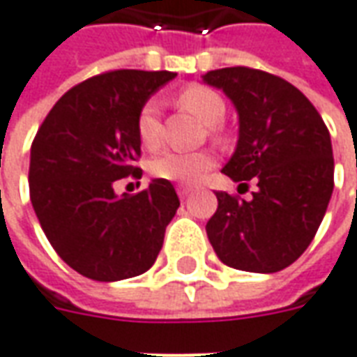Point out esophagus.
I'll return each mask as SVG.
<instances>
[{"label": "esophagus", "mask_w": 357, "mask_h": 357, "mask_svg": "<svg viewBox=\"0 0 357 357\" xmlns=\"http://www.w3.org/2000/svg\"><path fill=\"white\" fill-rule=\"evenodd\" d=\"M176 192H178V196H181V198H186L188 194L192 192V188H190V186H184V184H181V186H176Z\"/></svg>", "instance_id": "34e87169"}]
</instances>
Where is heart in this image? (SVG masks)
<instances>
[{"label": "heart", "mask_w": 357, "mask_h": 357, "mask_svg": "<svg viewBox=\"0 0 357 357\" xmlns=\"http://www.w3.org/2000/svg\"><path fill=\"white\" fill-rule=\"evenodd\" d=\"M178 107L192 112L200 118L206 126H210V136L218 137V124L225 116V100L220 93H215L206 85H188L176 97ZM136 132L142 146L146 149H157L161 144V118L157 100H147L139 108L136 120ZM213 157L208 151H194V153H176L167 151L155 157L149 163V171L157 178L171 181V183H194L210 171Z\"/></svg>", "instance_id": "1"}]
</instances>
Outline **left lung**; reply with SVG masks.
Segmentation results:
<instances>
[{"instance_id": "1", "label": "left lung", "mask_w": 357, "mask_h": 357, "mask_svg": "<svg viewBox=\"0 0 357 357\" xmlns=\"http://www.w3.org/2000/svg\"><path fill=\"white\" fill-rule=\"evenodd\" d=\"M239 114V139L223 173L235 183L255 178L250 200L215 192L218 210L206 233L223 264L272 274L294 264L311 245L334 188L328 128L301 91L252 70L208 71Z\"/></svg>"}]
</instances>
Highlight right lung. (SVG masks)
Returning <instances> with one entry per match:
<instances>
[{
  "mask_svg": "<svg viewBox=\"0 0 357 357\" xmlns=\"http://www.w3.org/2000/svg\"><path fill=\"white\" fill-rule=\"evenodd\" d=\"M173 71L114 70L71 87L31 147L29 188L34 213L60 258L81 276L118 282L153 266L165 229L178 210L169 181L155 178L142 192L114 186L139 176V108Z\"/></svg>",
  "mask_w": 357,
  "mask_h": 357,
  "instance_id": "right-lung-1",
  "label": "right lung"
}]
</instances>
